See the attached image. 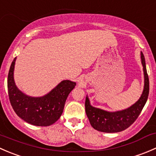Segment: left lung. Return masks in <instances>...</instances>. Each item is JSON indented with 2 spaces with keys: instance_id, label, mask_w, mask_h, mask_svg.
I'll return each mask as SVG.
<instances>
[{
  "instance_id": "left-lung-1",
  "label": "left lung",
  "mask_w": 156,
  "mask_h": 156,
  "mask_svg": "<svg viewBox=\"0 0 156 156\" xmlns=\"http://www.w3.org/2000/svg\"><path fill=\"white\" fill-rule=\"evenodd\" d=\"M141 62L144 73V91L139 100L129 108L117 112L105 111L91 106L87 96L85 112L91 126L95 130L105 133H117L127 129L136 120L147 101L149 92V77L146 72L145 58L142 52Z\"/></svg>"
}]
</instances>
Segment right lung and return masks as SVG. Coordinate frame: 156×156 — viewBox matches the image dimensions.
Wrapping results in <instances>:
<instances>
[{"mask_svg":"<svg viewBox=\"0 0 156 156\" xmlns=\"http://www.w3.org/2000/svg\"><path fill=\"white\" fill-rule=\"evenodd\" d=\"M16 59V57L11 63L7 78L9 99L14 112L23 120L32 125H53L60 118L67 97L76 83L64 80L43 97H29L20 90L14 81Z\"/></svg>","mask_w":156,"mask_h":156,"instance_id":"right-lung-1","label":"right lung"}]
</instances>
